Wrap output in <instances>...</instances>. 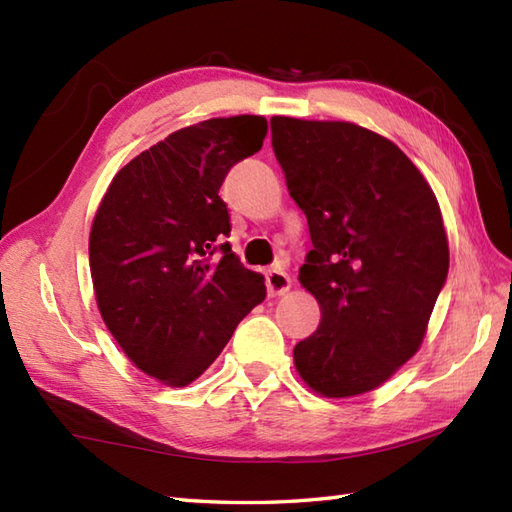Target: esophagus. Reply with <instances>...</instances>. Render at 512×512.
Wrapping results in <instances>:
<instances>
[{
  "label": "esophagus",
  "instance_id": "obj_1",
  "mask_svg": "<svg viewBox=\"0 0 512 512\" xmlns=\"http://www.w3.org/2000/svg\"><path fill=\"white\" fill-rule=\"evenodd\" d=\"M266 286H268L270 297L284 295V292H288L290 288V277L281 268H273L266 273Z\"/></svg>",
  "mask_w": 512,
  "mask_h": 512
}]
</instances>
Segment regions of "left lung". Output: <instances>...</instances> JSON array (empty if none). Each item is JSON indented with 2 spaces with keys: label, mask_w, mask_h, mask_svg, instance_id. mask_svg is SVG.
Returning <instances> with one entry per match:
<instances>
[{
  "label": "left lung",
  "mask_w": 512,
  "mask_h": 512,
  "mask_svg": "<svg viewBox=\"0 0 512 512\" xmlns=\"http://www.w3.org/2000/svg\"><path fill=\"white\" fill-rule=\"evenodd\" d=\"M270 132L310 228L299 281L321 306L295 367L321 396L365 394L418 352L447 281L438 200L416 165L365 127L273 116Z\"/></svg>",
  "instance_id": "8db88e82"
}]
</instances>
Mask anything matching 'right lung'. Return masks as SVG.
I'll return each instance as SVG.
<instances>
[{
  "label": "right lung",
  "instance_id": "obj_1",
  "mask_svg": "<svg viewBox=\"0 0 512 512\" xmlns=\"http://www.w3.org/2000/svg\"><path fill=\"white\" fill-rule=\"evenodd\" d=\"M264 116L211 118L178 129L116 173L90 233L101 317L138 369L184 387L209 367L266 297L224 237L220 187L264 145Z\"/></svg>",
  "mask_w": 512,
  "mask_h": 512
}]
</instances>
